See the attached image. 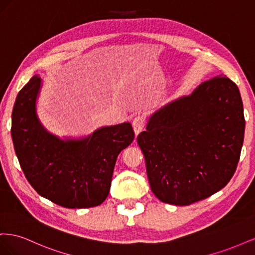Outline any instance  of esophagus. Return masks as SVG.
<instances>
[{
	"label": "esophagus",
	"instance_id": "1",
	"mask_svg": "<svg viewBox=\"0 0 255 255\" xmlns=\"http://www.w3.org/2000/svg\"><path fill=\"white\" fill-rule=\"evenodd\" d=\"M144 123H145V120H144L143 116H136V117L133 119L132 126H133L134 132H135L136 135L139 134V133L141 132V130L143 129Z\"/></svg>",
	"mask_w": 255,
	"mask_h": 255
}]
</instances>
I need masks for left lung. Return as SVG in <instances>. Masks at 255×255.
<instances>
[{
    "instance_id": "8db88e82",
    "label": "left lung",
    "mask_w": 255,
    "mask_h": 255,
    "mask_svg": "<svg viewBox=\"0 0 255 255\" xmlns=\"http://www.w3.org/2000/svg\"><path fill=\"white\" fill-rule=\"evenodd\" d=\"M244 134L241 92L226 75L164 106L137 136L153 194L184 206L219 191L236 170Z\"/></svg>"
}]
</instances>
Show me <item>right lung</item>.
I'll list each match as a JSON object with an SVG mask.
<instances>
[{
    "instance_id": "obj_1",
    "label": "right lung",
    "mask_w": 255,
    "mask_h": 255,
    "mask_svg": "<svg viewBox=\"0 0 255 255\" xmlns=\"http://www.w3.org/2000/svg\"><path fill=\"white\" fill-rule=\"evenodd\" d=\"M41 80L33 76L17 96L11 137L23 173L40 196L67 208L101 204L109 196L116 160L134 140L126 122L99 128L80 140H60L40 125L36 99Z\"/></svg>"
}]
</instances>
